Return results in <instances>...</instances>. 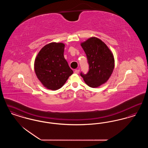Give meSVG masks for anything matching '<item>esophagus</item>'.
<instances>
[{
  "mask_svg": "<svg viewBox=\"0 0 148 148\" xmlns=\"http://www.w3.org/2000/svg\"><path fill=\"white\" fill-rule=\"evenodd\" d=\"M79 71H79V69H75V70L74 71V73H75V74H79Z\"/></svg>",
  "mask_w": 148,
  "mask_h": 148,
  "instance_id": "esophagus-1",
  "label": "esophagus"
}]
</instances>
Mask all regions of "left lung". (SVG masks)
<instances>
[{
    "label": "left lung",
    "mask_w": 148,
    "mask_h": 148,
    "mask_svg": "<svg viewBox=\"0 0 148 148\" xmlns=\"http://www.w3.org/2000/svg\"><path fill=\"white\" fill-rule=\"evenodd\" d=\"M89 64L86 73H80L85 83L97 88L109 79L114 68L113 54L106 44L95 37L90 38L81 44Z\"/></svg>",
    "instance_id": "left-lung-1"
}]
</instances>
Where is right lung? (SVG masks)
Listing matches in <instances>:
<instances>
[{
    "label": "right lung",
    "instance_id": "obj_1",
    "mask_svg": "<svg viewBox=\"0 0 148 148\" xmlns=\"http://www.w3.org/2000/svg\"><path fill=\"white\" fill-rule=\"evenodd\" d=\"M65 45L51 42L39 52L34 63L38 79L47 88L56 90L61 88L73 73L64 57Z\"/></svg>",
    "mask_w": 148,
    "mask_h": 148
}]
</instances>
